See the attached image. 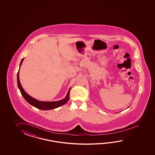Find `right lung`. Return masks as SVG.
Listing matches in <instances>:
<instances>
[{"label": "right lung", "mask_w": 155, "mask_h": 155, "mask_svg": "<svg viewBox=\"0 0 155 155\" xmlns=\"http://www.w3.org/2000/svg\"><path fill=\"white\" fill-rule=\"evenodd\" d=\"M24 59V58L21 60L19 67L21 66V64L23 63ZM19 74V71L18 72V74H17V81H18V88L20 90L21 94H22L24 98L25 99V100H26L27 102L29 103L31 105L34 106L35 107H36L37 109H39L40 110H48L55 109V108L59 107L60 106L65 104L66 102L68 101V100H69L70 91V89L71 88H70L65 98L61 100L58 101H51H51H50V102H48V101H40L37 100L36 99H35L34 98L32 97H31L29 95L24 91L23 87L21 86V84H20Z\"/></svg>", "instance_id": "add662e5"}]
</instances>
